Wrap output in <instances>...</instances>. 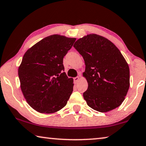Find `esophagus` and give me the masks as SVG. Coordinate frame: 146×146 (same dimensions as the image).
Returning a JSON list of instances; mask_svg holds the SVG:
<instances>
[{"instance_id": "esophagus-1", "label": "esophagus", "mask_w": 146, "mask_h": 146, "mask_svg": "<svg viewBox=\"0 0 146 146\" xmlns=\"http://www.w3.org/2000/svg\"><path fill=\"white\" fill-rule=\"evenodd\" d=\"M79 79H80L79 77H75V78H73L74 82H75V84H77V83L78 82V80H79Z\"/></svg>"}]
</instances>
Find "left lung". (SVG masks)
<instances>
[{
  "instance_id": "left-lung-1",
  "label": "left lung",
  "mask_w": 146,
  "mask_h": 146,
  "mask_svg": "<svg viewBox=\"0 0 146 146\" xmlns=\"http://www.w3.org/2000/svg\"><path fill=\"white\" fill-rule=\"evenodd\" d=\"M73 47L84 58L88 86L83 97L90 107L106 112L121 105L129 88L130 72L121 52L108 39L89 34Z\"/></svg>"
}]
</instances>
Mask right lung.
Listing matches in <instances>:
<instances>
[{
	"label": "right lung",
	"instance_id": "right-lung-1",
	"mask_svg": "<svg viewBox=\"0 0 146 146\" xmlns=\"http://www.w3.org/2000/svg\"><path fill=\"white\" fill-rule=\"evenodd\" d=\"M75 40L49 36L23 56L18 70L21 88L27 103L38 112L50 114L66 105L73 90V80L64 72L63 59Z\"/></svg>",
	"mask_w": 146,
	"mask_h": 146
}]
</instances>
